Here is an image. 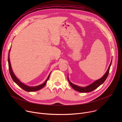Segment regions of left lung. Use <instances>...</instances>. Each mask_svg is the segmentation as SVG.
Instances as JSON below:
<instances>
[{
  "label": "left lung",
  "instance_id": "8db88e82",
  "mask_svg": "<svg viewBox=\"0 0 122 122\" xmlns=\"http://www.w3.org/2000/svg\"><path fill=\"white\" fill-rule=\"evenodd\" d=\"M112 60L110 65L108 67L107 71H106L105 74L103 75V76L101 78L95 81L92 84H91L88 86H87L86 87H80L79 86H77L76 85L73 84L72 83H71L70 81L69 80L68 77H67L68 81L72 87L76 91H77L81 92V93H87V92H91V91L94 90L95 89H96V88H97L98 87H99L101 84H102L104 81H105V80H106V79L108 76V74L109 73V71H110L111 66L112 65Z\"/></svg>",
  "mask_w": 122,
  "mask_h": 122
}]
</instances>
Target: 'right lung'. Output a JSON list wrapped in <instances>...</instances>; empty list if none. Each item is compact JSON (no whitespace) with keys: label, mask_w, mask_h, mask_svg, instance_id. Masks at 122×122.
Masks as SVG:
<instances>
[{"label":"right lung","mask_w":122,"mask_h":122,"mask_svg":"<svg viewBox=\"0 0 122 122\" xmlns=\"http://www.w3.org/2000/svg\"><path fill=\"white\" fill-rule=\"evenodd\" d=\"M10 48L9 50V55H8V64H9V71H10V75L11 76V77L12 78V79L13 80V81L17 84L19 86H20L21 88H22L23 89H24L25 91H27V92H33V91H38L41 89H42L43 87L46 85V82L48 80L49 77H50V75L51 73H50V74L49 75L47 79H46V80L45 81V82L41 84V85H39L38 86H34V87H30L28 86H27L26 85H25V84H24L23 83H22V82H21L17 78L15 75H14L12 69L11 68V65H10Z\"/></svg>","instance_id":"obj_1"}]
</instances>
